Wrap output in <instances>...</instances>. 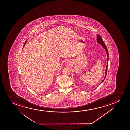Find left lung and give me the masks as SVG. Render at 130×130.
<instances>
[{
	"instance_id": "left-lung-1",
	"label": "left lung",
	"mask_w": 130,
	"mask_h": 130,
	"mask_svg": "<svg viewBox=\"0 0 130 130\" xmlns=\"http://www.w3.org/2000/svg\"><path fill=\"white\" fill-rule=\"evenodd\" d=\"M97 42L98 43H99V44H100L102 45V47H103V48L105 50V51H106V53H107V66H106V71H105V75L104 79H103V81H102V83L103 81H104V80L105 79V78H106V75H107V67H108V58H109V54H108V51H107V46H106V45L105 44V42H104V41H103V39H102V37H101L99 35H97Z\"/></svg>"
}]
</instances>
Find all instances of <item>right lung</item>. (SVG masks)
Segmentation results:
<instances>
[{
  "label": "right lung",
  "mask_w": 130,
  "mask_h": 130,
  "mask_svg": "<svg viewBox=\"0 0 130 130\" xmlns=\"http://www.w3.org/2000/svg\"><path fill=\"white\" fill-rule=\"evenodd\" d=\"M27 40H26V41H25V43H24V46H23V47H24V45H25V43H26V42H27Z\"/></svg>",
  "instance_id": "add662e5"
}]
</instances>
